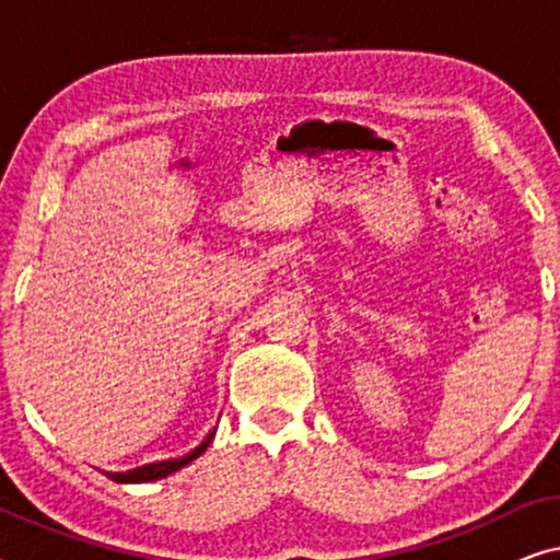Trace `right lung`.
<instances>
[{
    "instance_id": "add662e5",
    "label": "right lung",
    "mask_w": 560,
    "mask_h": 560,
    "mask_svg": "<svg viewBox=\"0 0 560 560\" xmlns=\"http://www.w3.org/2000/svg\"><path fill=\"white\" fill-rule=\"evenodd\" d=\"M213 435H217V428L206 435V439L198 443L194 451H188L186 456H178V458H163V462H152V464H142L137 466V469H129V471H104L106 477L112 481H119V485H144V481H158V479H165L171 477V474L180 471L183 466H188L190 462H196L198 456L203 454L206 448L211 446Z\"/></svg>"
}]
</instances>
